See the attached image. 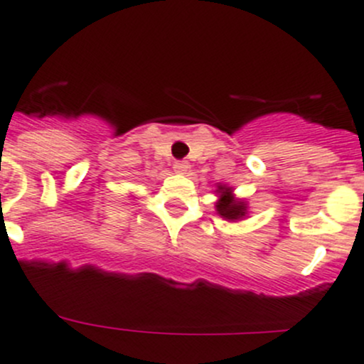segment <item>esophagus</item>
<instances>
[{"mask_svg":"<svg viewBox=\"0 0 364 364\" xmlns=\"http://www.w3.org/2000/svg\"><path fill=\"white\" fill-rule=\"evenodd\" d=\"M173 170L175 173L186 175L187 170H189V163H187V161H177V163L173 164Z\"/></svg>","mask_w":364,"mask_h":364,"instance_id":"obj_1","label":"esophagus"}]
</instances>
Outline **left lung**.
Instances as JSON below:
<instances>
[{
    "mask_svg": "<svg viewBox=\"0 0 364 364\" xmlns=\"http://www.w3.org/2000/svg\"><path fill=\"white\" fill-rule=\"evenodd\" d=\"M215 194H218L215 212L223 219L230 223H237L247 218V201L242 200V198H237L233 194V187L226 186V183H218Z\"/></svg>",
    "mask_w": 364,
    "mask_h": 364,
    "instance_id": "8db88e82",
    "label": "left lung"
}]
</instances>
